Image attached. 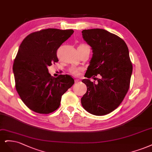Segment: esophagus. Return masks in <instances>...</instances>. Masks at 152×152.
I'll return each mask as SVG.
<instances>
[{
	"label": "esophagus",
	"mask_w": 152,
	"mask_h": 152,
	"mask_svg": "<svg viewBox=\"0 0 152 152\" xmlns=\"http://www.w3.org/2000/svg\"><path fill=\"white\" fill-rule=\"evenodd\" d=\"M75 82L76 83H79V82H80V80H75Z\"/></svg>",
	"instance_id": "esophagus-1"
}]
</instances>
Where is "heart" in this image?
<instances>
[{
  "mask_svg": "<svg viewBox=\"0 0 152 152\" xmlns=\"http://www.w3.org/2000/svg\"><path fill=\"white\" fill-rule=\"evenodd\" d=\"M81 70H82V69H81V68L72 67L70 68L69 71H70V72H71L72 74H73V75H78L80 74V71H81Z\"/></svg>",
  "mask_w": 152,
  "mask_h": 152,
  "instance_id": "obj_1",
  "label": "heart"
}]
</instances>
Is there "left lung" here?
Segmentation results:
<instances>
[{"label": "left lung", "instance_id": "obj_1", "mask_svg": "<svg viewBox=\"0 0 152 152\" xmlns=\"http://www.w3.org/2000/svg\"><path fill=\"white\" fill-rule=\"evenodd\" d=\"M82 35L93 50L86 77L101 76L94 78L96 83L82 81L87 91L81 104L91 114L104 115L119 107L129 88L133 65L129 50L121 38L103 29L84 30Z\"/></svg>", "mask_w": 152, "mask_h": 152}]
</instances>
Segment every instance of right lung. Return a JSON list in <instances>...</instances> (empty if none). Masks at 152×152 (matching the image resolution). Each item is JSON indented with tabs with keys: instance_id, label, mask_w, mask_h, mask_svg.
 I'll use <instances>...</instances> for the list:
<instances>
[{
	"instance_id": "obj_1",
	"label": "right lung",
	"mask_w": 152,
	"mask_h": 152,
	"mask_svg": "<svg viewBox=\"0 0 152 152\" xmlns=\"http://www.w3.org/2000/svg\"><path fill=\"white\" fill-rule=\"evenodd\" d=\"M73 33L72 30L45 29L30 33L19 46L13 64L15 87L30 110L43 114L56 110L62 95L75 83L69 75L52 76L47 68L58 61L57 49Z\"/></svg>"
}]
</instances>
